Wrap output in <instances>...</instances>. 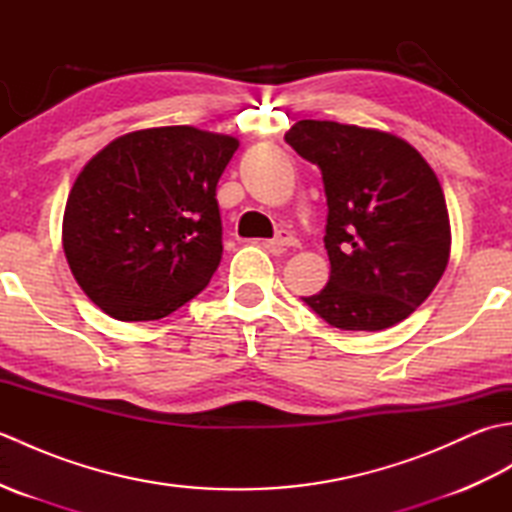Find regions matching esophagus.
Segmentation results:
<instances>
[{
	"instance_id": "1",
	"label": "esophagus",
	"mask_w": 512,
	"mask_h": 512,
	"mask_svg": "<svg viewBox=\"0 0 512 512\" xmlns=\"http://www.w3.org/2000/svg\"><path fill=\"white\" fill-rule=\"evenodd\" d=\"M270 244H273L275 248L286 250V248H295L299 242H297V237L292 235V233H288V231H279V235H277V237L270 239Z\"/></svg>"
}]
</instances>
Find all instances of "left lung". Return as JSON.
<instances>
[{
    "mask_svg": "<svg viewBox=\"0 0 512 512\" xmlns=\"http://www.w3.org/2000/svg\"><path fill=\"white\" fill-rule=\"evenodd\" d=\"M286 143L321 169L328 198L330 279L303 301L339 330L407 319L451 255L447 200L429 162L394 134L334 121H299Z\"/></svg>",
    "mask_w": 512,
    "mask_h": 512,
    "instance_id": "1",
    "label": "left lung"
}]
</instances>
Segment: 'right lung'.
<instances>
[{
	"instance_id": "1",
	"label": "right lung",
	"mask_w": 512,
	"mask_h": 512,
	"mask_svg": "<svg viewBox=\"0 0 512 512\" xmlns=\"http://www.w3.org/2000/svg\"><path fill=\"white\" fill-rule=\"evenodd\" d=\"M239 140L191 125L114 138L76 176L63 253L76 284L118 321H156L209 284L222 259L215 187Z\"/></svg>"
}]
</instances>
